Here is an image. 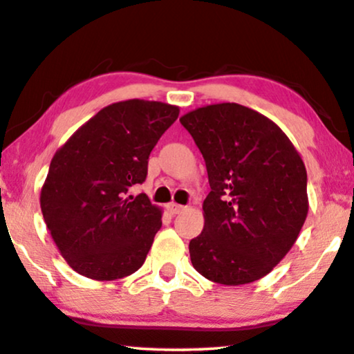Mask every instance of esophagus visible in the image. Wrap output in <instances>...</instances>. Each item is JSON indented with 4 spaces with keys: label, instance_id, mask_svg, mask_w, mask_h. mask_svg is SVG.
I'll use <instances>...</instances> for the list:
<instances>
[{
    "label": "esophagus",
    "instance_id": "34e87169",
    "mask_svg": "<svg viewBox=\"0 0 354 354\" xmlns=\"http://www.w3.org/2000/svg\"><path fill=\"white\" fill-rule=\"evenodd\" d=\"M183 210H184L183 205H178V203H175V202L168 203V212H170L171 215H178V213H181Z\"/></svg>",
    "mask_w": 354,
    "mask_h": 354
}]
</instances>
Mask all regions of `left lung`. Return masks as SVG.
I'll use <instances>...</instances> for the list:
<instances>
[{"label":"left lung","mask_w":354,"mask_h":354,"mask_svg":"<svg viewBox=\"0 0 354 354\" xmlns=\"http://www.w3.org/2000/svg\"><path fill=\"white\" fill-rule=\"evenodd\" d=\"M207 165L205 226L189 242L208 281L242 286L266 276L295 243L308 215L306 168L274 122L241 104L179 118Z\"/></svg>","instance_id":"obj_1"}]
</instances>
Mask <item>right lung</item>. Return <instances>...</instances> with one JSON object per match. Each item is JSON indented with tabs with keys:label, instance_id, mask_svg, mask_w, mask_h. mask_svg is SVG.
Returning a JSON list of instances; mask_svg holds the SVG:
<instances>
[{
	"label": "right lung",
	"instance_id": "1",
	"mask_svg": "<svg viewBox=\"0 0 354 354\" xmlns=\"http://www.w3.org/2000/svg\"><path fill=\"white\" fill-rule=\"evenodd\" d=\"M179 109L157 101L104 107L54 153L41 187V212L53 241L78 274L115 281L142 266L162 227V210L142 184L152 149Z\"/></svg>",
	"mask_w": 354,
	"mask_h": 354
}]
</instances>
